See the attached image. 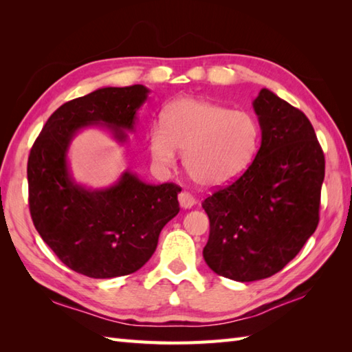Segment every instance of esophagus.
<instances>
[{
  "mask_svg": "<svg viewBox=\"0 0 352 352\" xmlns=\"http://www.w3.org/2000/svg\"><path fill=\"white\" fill-rule=\"evenodd\" d=\"M178 203L183 208H192L193 206L197 204L195 198H193L189 192H180L178 193Z\"/></svg>",
  "mask_w": 352,
  "mask_h": 352,
  "instance_id": "34e87169",
  "label": "esophagus"
}]
</instances>
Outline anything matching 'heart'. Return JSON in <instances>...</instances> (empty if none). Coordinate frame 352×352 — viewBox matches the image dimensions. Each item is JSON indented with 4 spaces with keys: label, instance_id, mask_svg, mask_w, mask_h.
<instances>
[{
    "label": "heart",
    "instance_id": "heart-1",
    "mask_svg": "<svg viewBox=\"0 0 352 352\" xmlns=\"http://www.w3.org/2000/svg\"><path fill=\"white\" fill-rule=\"evenodd\" d=\"M256 116L207 100L177 98L162 111V124L148 134V149L155 166L170 168L177 149L193 182L204 188H222L251 166L260 146Z\"/></svg>",
    "mask_w": 352,
    "mask_h": 352
}]
</instances>
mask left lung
I'll list each match as a JSON object with an SVG mask.
<instances>
[{
  "instance_id": "1",
  "label": "left lung",
  "mask_w": 352,
  "mask_h": 352,
  "mask_svg": "<svg viewBox=\"0 0 352 352\" xmlns=\"http://www.w3.org/2000/svg\"><path fill=\"white\" fill-rule=\"evenodd\" d=\"M261 145L245 174L204 199L208 267L234 281L280 272L319 223L325 157L301 110L261 89L252 102Z\"/></svg>"
}]
</instances>
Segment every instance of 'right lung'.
Listing matches in <instances>:
<instances>
[{"label": "right lung", "instance_id": "1", "mask_svg": "<svg viewBox=\"0 0 352 352\" xmlns=\"http://www.w3.org/2000/svg\"><path fill=\"white\" fill-rule=\"evenodd\" d=\"M142 85L102 87L52 113L28 155V206L37 233L72 271L91 278L136 272L151 258L162 228L180 212L174 183L146 184L124 172L109 189L74 183L66 153L77 131L102 125L118 142L148 96Z\"/></svg>", "mask_w": 352, "mask_h": 352}]
</instances>
